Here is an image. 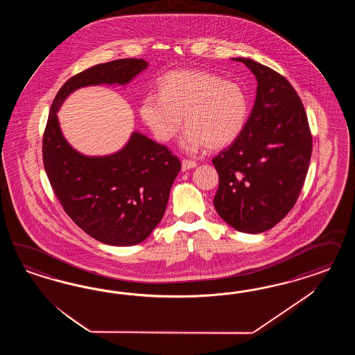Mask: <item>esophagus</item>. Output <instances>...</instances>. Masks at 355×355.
<instances>
[{
    "mask_svg": "<svg viewBox=\"0 0 355 355\" xmlns=\"http://www.w3.org/2000/svg\"><path fill=\"white\" fill-rule=\"evenodd\" d=\"M196 166V162L193 160H189V159H183L182 160V171H189L191 168Z\"/></svg>",
    "mask_w": 355,
    "mask_h": 355,
    "instance_id": "34e87169",
    "label": "esophagus"
}]
</instances>
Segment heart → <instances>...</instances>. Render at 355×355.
Listing matches in <instances>:
<instances>
[{"mask_svg":"<svg viewBox=\"0 0 355 355\" xmlns=\"http://www.w3.org/2000/svg\"><path fill=\"white\" fill-rule=\"evenodd\" d=\"M248 92L239 83L203 70L173 71L159 82V97L147 96L140 117L162 143L187 129L184 146L223 150L233 144L246 126Z\"/></svg>","mask_w":355,"mask_h":355,"instance_id":"heart-1","label":"heart"}]
</instances>
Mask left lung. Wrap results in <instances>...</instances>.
Segmentation results:
<instances>
[{
    "instance_id": "obj_1",
    "label": "left lung",
    "mask_w": 355,
    "mask_h": 355,
    "mask_svg": "<svg viewBox=\"0 0 355 355\" xmlns=\"http://www.w3.org/2000/svg\"><path fill=\"white\" fill-rule=\"evenodd\" d=\"M258 80L257 98L239 138L212 159L218 173L214 205L242 233L272 229L291 212L306 180L312 135L301 98L285 76L236 58Z\"/></svg>"
}]
</instances>
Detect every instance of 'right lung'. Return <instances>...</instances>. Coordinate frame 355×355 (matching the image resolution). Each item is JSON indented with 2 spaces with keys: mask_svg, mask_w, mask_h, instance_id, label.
Returning a JSON list of instances; mask_svg holds the SVG:
<instances>
[{
  "mask_svg": "<svg viewBox=\"0 0 355 355\" xmlns=\"http://www.w3.org/2000/svg\"><path fill=\"white\" fill-rule=\"evenodd\" d=\"M147 66L141 58H123L71 76L54 97L44 130V168L64 212L88 236L112 246L138 245L150 236L165 214L181 162L139 132L117 153L80 155L64 140L57 110L80 87L126 85Z\"/></svg>",
  "mask_w": 355,
  "mask_h": 355,
  "instance_id": "add662e5",
  "label": "right lung"
}]
</instances>
